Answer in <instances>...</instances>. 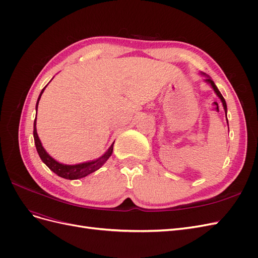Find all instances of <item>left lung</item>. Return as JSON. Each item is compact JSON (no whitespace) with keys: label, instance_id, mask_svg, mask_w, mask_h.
<instances>
[{"label":"left lung","instance_id":"obj_1","mask_svg":"<svg viewBox=\"0 0 258 258\" xmlns=\"http://www.w3.org/2000/svg\"><path fill=\"white\" fill-rule=\"evenodd\" d=\"M201 75H205V76H206V80H205V82L211 85V87L213 88L214 92L216 93V96L221 99V101H222V104H223V107H224V111H225V114H226V119H227V104H226V101H225L224 97L222 96V93L220 92V90H218V88L216 87V85L214 84V82L212 81V79H211V77H210L209 75H207V74H206V73H204V72H201ZM227 123H228V120H227ZM228 129H229V128H228Z\"/></svg>","mask_w":258,"mask_h":258}]
</instances>
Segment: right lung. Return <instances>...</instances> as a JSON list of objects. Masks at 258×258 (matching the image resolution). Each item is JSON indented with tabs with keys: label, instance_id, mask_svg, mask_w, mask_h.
Wrapping results in <instances>:
<instances>
[{
	"label": "right lung",
	"instance_id": "obj_1",
	"mask_svg": "<svg viewBox=\"0 0 258 258\" xmlns=\"http://www.w3.org/2000/svg\"><path fill=\"white\" fill-rule=\"evenodd\" d=\"M47 87V85L42 89L40 96H38L37 102H36V114H37V105H38V101H40L43 92L45 88ZM33 137H34V143L36 151L38 153V156H40L42 161L47 166L53 173H56L58 176L63 177L67 179H77V178H82L89 175L90 173L95 172V171L99 170L101 167H102L106 160L111 157V155L113 153V145L114 143L110 146V148L99 157L98 159L91 160V161H86L82 163H76V165H64V163H60L57 160H54L51 156L44 150V147L41 143V140L37 136L36 132V118L34 119V126H33Z\"/></svg>",
	"mask_w": 258,
	"mask_h": 258
}]
</instances>
